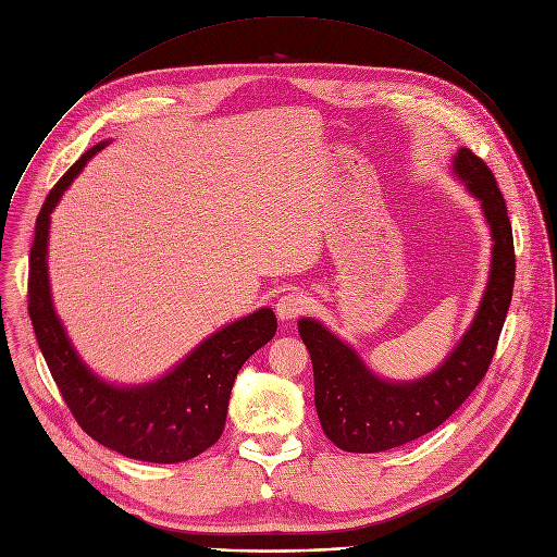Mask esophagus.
Listing matches in <instances>:
<instances>
[{
    "instance_id": "esophagus-1",
    "label": "esophagus",
    "mask_w": 557,
    "mask_h": 557,
    "mask_svg": "<svg viewBox=\"0 0 557 557\" xmlns=\"http://www.w3.org/2000/svg\"><path fill=\"white\" fill-rule=\"evenodd\" d=\"M306 308H308V298L298 292H287L276 301V314L283 321H289L298 314H304Z\"/></svg>"
}]
</instances>
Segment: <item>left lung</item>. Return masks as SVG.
I'll use <instances>...</instances> for the list:
<instances>
[{"label": "left lung", "mask_w": 557, "mask_h": 557, "mask_svg": "<svg viewBox=\"0 0 557 557\" xmlns=\"http://www.w3.org/2000/svg\"><path fill=\"white\" fill-rule=\"evenodd\" d=\"M453 169L482 202L493 236V259L480 310L437 370L417 381L381 379L319 321H298V334L314 368L319 421L341 450L381 453L435 431L478 388L493 361L516 283L512 230L488 164L470 149H459Z\"/></svg>", "instance_id": "8db88e82"}]
</instances>
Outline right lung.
<instances>
[{
    "instance_id": "right-lung-1",
    "label": "right lung",
    "mask_w": 557,
    "mask_h": 557,
    "mask_svg": "<svg viewBox=\"0 0 557 557\" xmlns=\"http://www.w3.org/2000/svg\"><path fill=\"white\" fill-rule=\"evenodd\" d=\"M107 143L66 171L39 209L28 256V314L37 346L75 421L98 444L140 461H187L223 435L240 366L276 334V317L261 308L213 332L174 370L145 386H113L82 363L60 323L49 287L47 243L51 211L73 178Z\"/></svg>"
}]
</instances>
